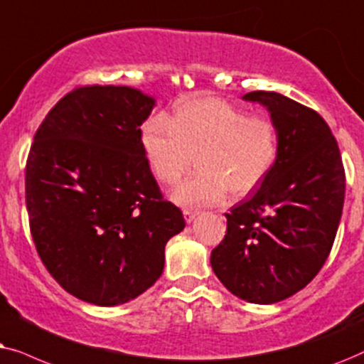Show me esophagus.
<instances>
[{
    "label": "esophagus",
    "mask_w": 364,
    "mask_h": 364,
    "mask_svg": "<svg viewBox=\"0 0 364 364\" xmlns=\"http://www.w3.org/2000/svg\"><path fill=\"white\" fill-rule=\"evenodd\" d=\"M198 215H200V211H196V210H185V211H183V216H185L186 223L195 221V218H196Z\"/></svg>",
    "instance_id": "esophagus-1"
}]
</instances>
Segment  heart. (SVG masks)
<instances>
[{
	"label": "heart",
	"instance_id": "b5f03b06",
	"mask_svg": "<svg viewBox=\"0 0 364 364\" xmlns=\"http://www.w3.org/2000/svg\"><path fill=\"white\" fill-rule=\"evenodd\" d=\"M139 143L153 176L166 186L176 185L196 154L200 169L171 193L181 206L213 205L228 190L232 198L248 195L278 156V129L269 118L201 96L179 101L169 121L148 119Z\"/></svg>",
	"mask_w": 364,
	"mask_h": 364
}]
</instances>
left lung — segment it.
I'll return each instance as SVG.
<instances>
[{
	"label": "left lung",
	"mask_w": 364,
	"mask_h": 364,
	"mask_svg": "<svg viewBox=\"0 0 364 364\" xmlns=\"http://www.w3.org/2000/svg\"><path fill=\"white\" fill-rule=\"evenodd\" d=\"M243 100L269 111L278 156L258 190L225 215L211 268L235 296L271 304L303 289L328 259L345 203V168L316 111L274 91Z\"/></svg>",
	"instance_id": "1"
}]
</instances>
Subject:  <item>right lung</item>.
<instances>
[{"label": "right lung", "mask_w": 364, "mask_h": 364, "mask_svg": "<svg viewBox=\"0 0 364 364\" xmlns=\"http://www.w3.org/2000/svg\"><path fill=\"white\" fill-rule=\"evenodd\" d=\"M156 105L129 86H83L55 105L26 161L36 251L73 296L116 306L151 288L185 218L164 201L139 134Z\"/></svg>", "instance_id": "right-lung-1"}]
</instances>
